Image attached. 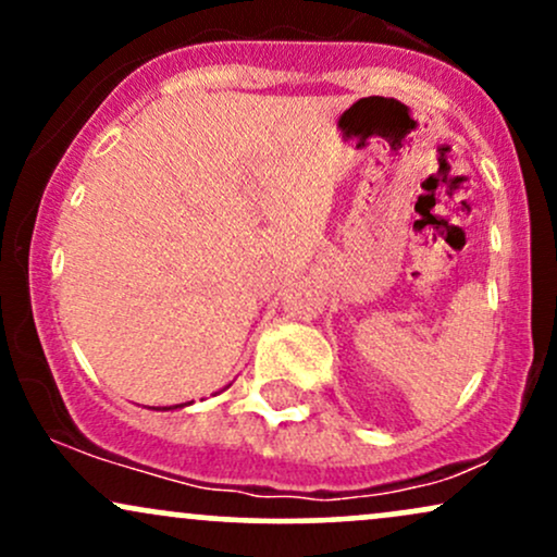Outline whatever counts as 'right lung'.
<instances>
[{"label": "right lung", "instance_id": "1", "mask_svg": "<svg viewBox=\"0 0 557 557\" xmlns=\"http://www.w3.org/2000/svg\"><path fill=\"white\" fill-rule=\"evenodd\" d=\"M170 408H181V406H170ZM170 408H162V411H170Z\"/></svg>", "mask_w": 557, "mask_h": 557}]
</instances>
